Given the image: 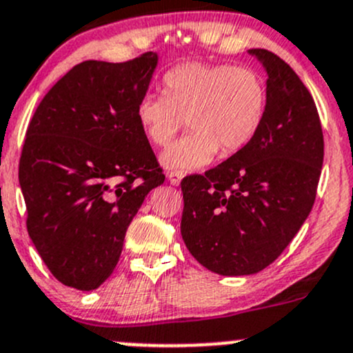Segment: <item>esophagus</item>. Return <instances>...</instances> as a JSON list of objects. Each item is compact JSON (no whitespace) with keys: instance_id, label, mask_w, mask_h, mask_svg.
<instances>
[{"instance_id":"esophagus-1","label":"esophagus","mask_w":353,"mask_h":353,"mask_svg":"<svg viewBox=\"0 0 353 353\" xmlns=\"http://www.w3.org/2000/svg\"><path fill=\"white\" fill-rule=\"evenodd\" d=\"M183 177H184L183 170H170V172L168 174L169 183L172 185H179L181 181H183Z\"/></svg>"}]
</instances>
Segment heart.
Listing matches in <instances>:
<instances>
[{"label":"heart","instance_id":"1","mask_svg":"<svg viewBox=\"0 0 353 353\" xmlns=\"http://www.w3.org/2000/svg\"><path fill=\"white\" fill-rule=\"evenodd\" d=\"M164 97L145 94L135 117L145 139L168 147L183 127L189 132L162 154L168 169H199L212 157L233 156L251 144L268 105L265 79L250 67L189 61L162 77Z\"/></svg>","mask_w":353,"mask_h":353}]
</instances>
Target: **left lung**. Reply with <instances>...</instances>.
<instances>
[{"mask_svg":"<svg viewBox=\"0 0 353 353\" xmlns=\"http://www.w3.org/2000/svg\"><path fill=\"white\" fill-rule=\"evenodd\" d=\"M266 70L268 105L256 137L214 169L184 177L181 234L204 268L253 274L290 245L315 203L323 132L313 97L280 57L250 50Z\"/></svg>","mask_w":353,"mask_h":353,"instance_id":"left-lung-1","label":"left lung"}]
</instances>
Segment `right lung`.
Here are the masks:
<instances>
[{
  "mask_svg": "<svg viewBox=\"0 0 353 353\" xmlns=\"http://www.w3.org/2000/svg\"><path fill=\"white\" fill-rule=\"evenodd\" d=\"M157 53L75 65L43 97L26 130L19 185L26 228L53 276L99 288L117 266L145 196L164 183L135 117Z\"/></svg>",
  "mask_w": 353,
  "mask_h": 353,
  "instance_id": "add662e5",
  "label": "right lung"
}]
</instances>
